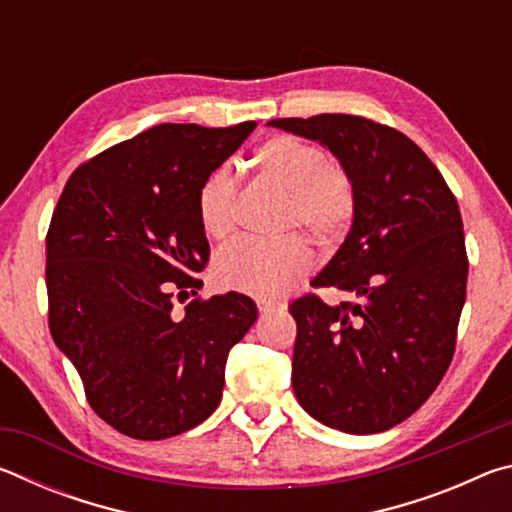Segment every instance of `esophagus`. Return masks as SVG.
<instances>
[{
	"label": "esophagus",
	"mask_w": 512,
	"mask_h": 512,
	"mask_svg": "<svg viewBox=\"0 0 512 512\" xmlns=\"http://www.w3.org/2000/svg\"><path fill=\"white\" fill-rule=\"evenodd\" d=\"M280 305H277V302H271V300H257V309L259 311H273V309H277Z\"/></svg>",
	"instance_id": "obj_1"
}]
</instances>
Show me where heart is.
<instances>
[{"mask_svg": "<svg viewBox=\"0 0 512 512\" xmlns=\"http://www.w3.org/2000/svg\"><path fill=\"white\" fill-rule=\"evenodd\" d=\"M259 176L289 194V228L307 230L318 246L332 248L348 235L357 214V192L345 169L329 162L320 144L275 135L253 155ZM196 214L205 235L221 239L235 230L237 183L225 169H214L196 192ZM316 255L305 239H235L214 257V277L225 289L264 300L280 298L309 275Z\"/></svg>", "mask_w": 512, "mask_h": 512, "instance_id": "heart-1", "label": "heart"}]
</instances>
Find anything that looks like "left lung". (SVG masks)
<instances>
[{
    "instance_id": "8db88e82",
    "label": "left lung",
    "mask_w": 512,
    "mask_h": 512,
    "mask_svg": "<svg viewBox=\"0 0 512 512\" xmlns=\"http://www.w3.org/2000/svg\"><path fill=\"white\" fill-rule=\"evenodd\" d=\"M268 124L327 146L354 183L357 214L339 253L291 302L298 336L291 384L311 418L379 433L409 418L452 363L465 305L467 253L456 196L413 140L359 115Z\"/></svg>"
}]
</instances>
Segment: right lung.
<instances>
[{
	"label": "right lung",
	"mask_w": 512,
	"mask_h": 512,
	"mask_svg": "<svg viewBox=\"0 0 512 512\" xmlns=\"http://www.w3.org/2000/svg\"><path fill=\"white\" fill-rule=\"evenodd\" d=\"M160 124L110 146L69 176L47 230L54 343L79 370L85 400L137 440L178 436L221 402L225 361L257 320L244 293L183 312L210 257L196 192L253 133Z\"/></svg>",
	"instance_id": "right-lung-1"
}]
</instances>
